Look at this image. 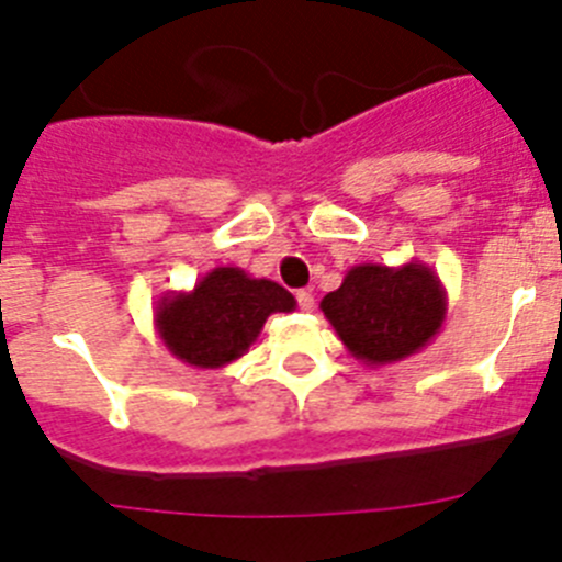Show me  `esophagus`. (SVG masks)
I'll list each match as a JSON object with an SVG mask.
<instances>
[{
    "label": "esophagus",
    "instance_id": "obj_1",
    "mask_svg": "<svg viewBox=\"0 0 562 562\" xmlns=\"http://www.w3.org/2000/svg\"><path fill=\"white\" fill-rule=\"evenodd\" d=\"M295 297H297V306H301V310H304V312L315 310V295H312V292L301 290Z\"/></svg>",
    "mask_w": 562,
    "mask_h": 562
}]
</instances>
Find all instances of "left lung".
Wrapping results in <instances>:
<instances>
[{"label":"left lung","instance_id":"left-lung-1","mask_svg":"<svg viewBox=\"0 0 562 562\" xmlns=\"http://www.w3.org/2000/svg\"><path fill=\"white\" fill-rule=\"evenodd\" d=\"M326 321L355 360L371 369L416 355L439 335L448 292L434 267L357 265L321 301Z\"/></svg>","mask_w":562,"mask_h":562}]
</instances>
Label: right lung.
Returning <instances> with one entry per match:
<instances>
[{
  "mask_svg": "<svg viewBox=\"0 0 562 562\" xmlns=\"http://www.w3.org/2000/svg\"><path fill=\"white\" fill-rule=\"evenodd\" d=\"M295 297L270 278L216 267L188 292H166L154 329L177 360L193 369H225L250 351L272 312H292Z\"/></svg>",
  "mask_w": 562,
  "mask_h": 562,
  "instance_id": "add662e5",
  "label": "right lung"
}]
</instances>
